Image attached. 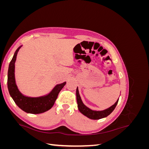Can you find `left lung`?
Here are the masks:
<instances>
[{"label": "left lung", "mask_w": 149, "mask_h": 149, "mask_svg": "<svg viewBox=\"0 0 149 149\" xmlns=\"http://www.w3.org/2000/svg\"><path fill=\"white\" fill-rule=\"evenodd\" d=\"M76 99H77L78 107L79 111L81 112L83 115L88 117V118L91 119H94V120L100 119L104 118H106V117H107V116H109L111 112L114 110L115 107H116L117 104H118V101H119V99H118V100H117V101L115 102L114 104H113L112 106L108 108V109H106L104 111H93L91 109H90L89 108H88L84 104L79 94L78 88H77V89H76Z\"/></svg>", "instance_id": "8db88e82"}]
</instances>
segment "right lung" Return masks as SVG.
<instances>
[{
	"instance_id": "right-lung-1",
	"label": "right lung",
	"mask_w": 149,
	"mask_h": 149,
	"mask_svg": "<svg viewBox=\"0 0 149 149\" xmlns=\"http://www.w3.org/2000/svg\"><path fill=\"white\" fill-rule=\"evenodd\" d=\"M22 46L17 48L10 62L8 70L7 86L10 95L22 110L30 114H41L50 109L55 104L58 94L66 84V82L57 84L48 94L38 97L25 96L18 89L15 79V63L17 53Z\"/></svg>"
}]
</instances>
